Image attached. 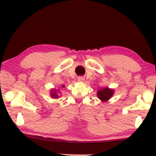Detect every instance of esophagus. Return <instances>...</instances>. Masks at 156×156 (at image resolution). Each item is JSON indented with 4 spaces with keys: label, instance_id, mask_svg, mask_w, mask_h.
<instances>
[{
    "label": "esophagus",
    "instance_id": "34e87169",
    "mask_svg": "<svg viewBox=\"0 0 156 156\" xmlns=\"http://www.w3.org/2000/svg\"><path fill=\"white\" fill-rule=\"evenodd\" d=\"M78 81L80 82H83L84 81V78L83 77V76H79V77H78Z\"/></svg>",
    "mask_w": 156,
    "mask_h": 156
}]
</instances>
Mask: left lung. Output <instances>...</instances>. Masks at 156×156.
<instances>
[{"label": "left lung", "instance_id": "obj_1", "mask_svg": "<svg viewBox=\"0 0 156 156\" xmlns=\"http://www.w3.org/2000/svg\"><path fill=\"white\" fill-rule=\"evenodd\" d=\"M113 94H114V90L113 89L108 88H104L103 89H100L98 91L97 96L98 98L101 100V101H107L112 97Z\"/></svg>", "mask_w": 156, "mask_h": 156}]
</instances>
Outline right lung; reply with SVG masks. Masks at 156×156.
I'll use <instances>...</instances> for the list:
<instances>
[{
	"instance_id": "right-lung-1",
	"label": "right lung",
	"mask_w": 156,
	"mask_h": 156,
	"mask_svg": "<svg viewBox=\"0 0 156 156\" xmlns=\"http://www.w3.org/2000/svg\"><path fill=\"white\" fill-rule=\"evenodd\" d=\"M63 87H65V86H63ZM51 97H55V98H57V97H58V96L57 95V92L55 91H53V92L52 93V96H51Z\"/></svg>"
}]
</instances>
